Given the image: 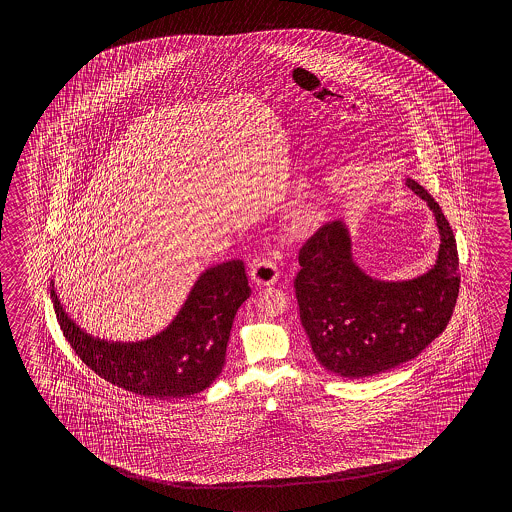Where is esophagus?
<instances>
[{
    "instance_id": "esophagus-1",
    "label": "esophagus",
    "mask_w": 512,
    "mask_h": 512,
    "mask_svg": "<svg viewBox=\"0 0 512 512\" xmlns=\"http://www.w3.org/2000/svg\"><path fill=\"white\" fill-rule=\"evenodd\" d=\"M278 265L276 261L269 258H261V260L252 261L251 265V282L258 287H267L272 283L278 282Z\"/></svg>"
}]
</instances>
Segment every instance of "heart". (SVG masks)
<instances>
[{
	"instance_id": "1",
	"label": "heart",
	"mask_w": 512,
	"mask_h": 512,
	"mask_svg": "<svg viewBox=\"0 0 512 512\" xmlns=\"http://www.w3.org/2000/svg\"><path fill=\"white\" fill-rule=\"evenodd\" d=\"M315 221V212L309 208V210H302V212H298L293 219V230L294 232H300V230H305L311 223Z\"/></svg>"
}]
</instances>
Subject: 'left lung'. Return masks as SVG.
Listing matches in <instances>:
<instances>
[{
	"label": "left lung",
	"instance_id": "8db88e82",
	"mask_svg": "<svg viewBox=\"0 0 512 512\" xmlns=\"http://www.w3.org/2000/svg\"><path fill=\"white\" fill-rule=\"evenodd\" d=\"M439 230L428 271L410 280L370 276L353 258L344 221H331L305 241L294 291L316 360L331 373L362 379L415 359L445 331L459 293L456 238L434 197L414 179Z\"/></svg>",
	"mask_w": 512,
	"mask_h": 512
}]
</instances>
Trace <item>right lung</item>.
Listing matches in <instances>:
<instances>
[{
  "label": "right lung",
  "mask_w": 512,
  "mask_h": 512,
  "mask_svg": "<svg viewBox=\"0 0 512 512\" xmlns=\"http://www.w3.org/2000/svg\"><path fill=\"white\" fill-rule=\"evenodd\" d=\"M249 296L243 261H223L197 276L168 326L152 337L124 342L95 337L78 326L51 280L58 324L82 362L111 384L155 399L188 397L218 379L234 316Z\"/></svg>",
  "instance_id": "obj_1"
}]
</instances>
